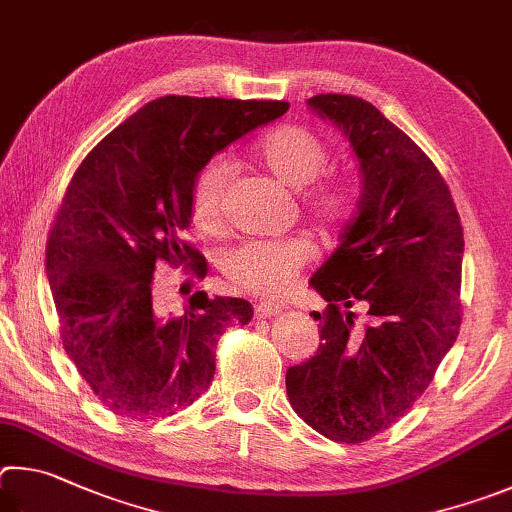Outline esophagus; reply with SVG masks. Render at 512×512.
I'll use <instances>...</instances> for the list:
<instances>
[{
  "label": "esophagus",
  "instance_id": "1",
  "mask_svg": "<svg viewBox=\"0 0 512 512\" xmlns=\"http://www.w3.org/2000/svg\"><path fill=\"white\" fill-rule=\"evenodd\" d=\"M279 312H281V306H279V303H270V301L258 303V306L254 308V315H256V319L274 317V315H279Z\"/></svg>",
  "mask_w": 512,
  "mask_h": 512
}]
</instances>
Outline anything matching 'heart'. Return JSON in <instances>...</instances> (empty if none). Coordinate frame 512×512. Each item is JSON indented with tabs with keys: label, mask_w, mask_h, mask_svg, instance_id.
<instances>
[{
	"label": "heart",
	"mask_w": 512,
	"mask_h": 512,
	"mask_svg": "<svg viewBox=\"0 0 512 512\" xmlns=\"http://www.w3.org/2000/svg\"><path fill=\"white\" fill-rule=\"evenodd\" d=\"M256 155L270 173L294 191H306L328 166V146L315 132L299 125H283L258 141ZM231 179V164L215 157L195 177L191 191V218L200 229H215L222 222L224 200ZM310 211L326 222L342 220L351 195L342 186H319L306 195ZM310 261L303 240H249L229 249L222 270L238 288L258 297H283Z\"/></svg>",
	"instance_id": "obj_1"
}]
</instances>
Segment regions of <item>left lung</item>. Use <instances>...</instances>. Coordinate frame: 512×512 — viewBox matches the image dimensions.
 Here are the masks:
<instances>
[{
    "label": "left lung",
    "instance_id": "1",
    "mask_svg": "<svg viewBox=\"0 0 512 512\" xmlns=\"http://www.w3.org/2000/svg\"><path fill=\"white\" fill-rule=\"evenodd\" d=\"M351 143L357 215L312 274L328 301L317 353L290 366L292 409L321 436L362 443L389 429L432 382L461 328L463 229L445 179L378 107L348 94L308 98ZM367 310L354 328L350 308Z\"/></svg>",
    "mask_w": 512,
    "mask_h": 512
}]
</instances>
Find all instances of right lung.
<instances>
[{
    "label": "right lung",
    "instance_id": "obj_1",
    "mask_svg": "<svg viewBox=\"0 0 512 512\" xmlns=\"http://www.w3.org/2000/svg\"><path fill=\"white\" fill-rule=\"evenodd\" d=\"M283 101L161 96L134 112L71 177L47 245V279L69 360L125 418L173 416L211 387L215 346L245 326V299L191 297L182 317L152 310L159 261L195 265L184 240L195 177L229 143L288 112Z\"/></svg>",
    "mask_w": 512,
    "mask_h": 512
}]
</instances>
